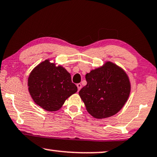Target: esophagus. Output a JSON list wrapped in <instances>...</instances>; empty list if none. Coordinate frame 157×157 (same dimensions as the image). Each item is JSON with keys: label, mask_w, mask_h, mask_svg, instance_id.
<instances>
[{"label": "esophagus", "mask_w": 157, "mask_h": 157, "mask_svg": "<svg viewBox=\"0 0 157 157\" xmlns=\"http://www.w3.org/2000/svg\"><path fill=\"white\" fill-rule=\"evenodd\" d=\"M77 87H78V91H79L80 90V89L82 88V85L80 83H78L77 84Z\"/></svg>", "instance_id": "1"}]
</instances>
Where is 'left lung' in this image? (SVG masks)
<instances>
[{
	"instance_id": "1",
	"label": "left lung",
	"mask_w": 157,
	"mask_h": 157,
	"mask_svg": "<svg viewBox=\"0 0 157 157\" xmlns=\"http://www.w3.org/2000/svg\"><path fill=\"white\" fill-rule=\"evenodd\" d=\"M87 85L79 92L88 113L96 119L114 115L129 98L131 83L122 67L110 61L85 75Z\"/></svg>"
}]
</instances>
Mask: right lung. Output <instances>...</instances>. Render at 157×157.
Returning <instances> with one entry per match:
<instances>
[{
	"mask_svg": "<svg viewBox=\"0 0 157 157\" xmlns=\"http://www.w3.org/2000/svg\"><path fill=\"white\" fill-rule=\"evenodd\" d=\"M28 91L35 103L48 112L59 110L67 99L78 91L65 67L48 59L30 72Z\"/></svg>",
	"mask_w": 157,
	"mask_h": 157,
	"instance_id": "1",
	"label": "right lung"
}]
</instances>
